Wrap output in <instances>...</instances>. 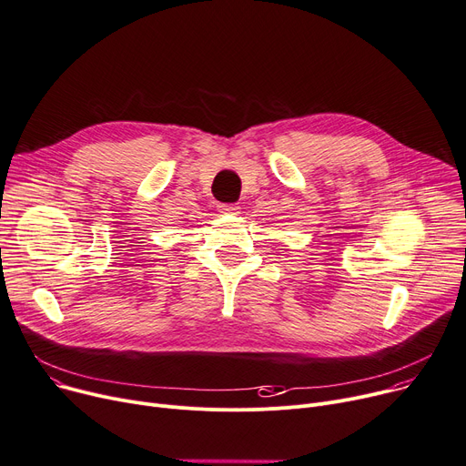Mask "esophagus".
<instances>
[{"label":"esophagus","instance_id":"obj_1","mask_svg":"<svg viewBox=\"0 0 466 466\" xmlns=\"http://www.w3.org/2000/svg\"><path fill=\"white\" fill-rule=\"evenodd\" d=\"M238 205L237 203H220L218 205V210L224 212V214H238Z\"/></svg>","mask_w":466,"mask_h":466}]
</instances>
